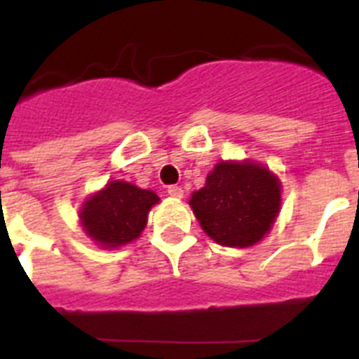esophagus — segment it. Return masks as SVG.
<instances>
[{"instance_id": "34e87169", "label": "esophagus", "mask_w": 359, "mask_h": 359, "mask_svg": "<svg viewBox=\"0 0 359 359\" xmlns=\"http://www.w3.org/2000/svg\"><path fill=\"white\" fill-rule=\"evenodd\" d=\"M167 192H169L170 198H174V199H182V198H183V190H182V187L170 185L169 189H167Z\"/></svg>"}]
</instances>
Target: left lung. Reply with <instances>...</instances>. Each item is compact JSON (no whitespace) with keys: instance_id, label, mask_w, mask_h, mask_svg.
Segmentation results:
<instances>
[{"instance_id":"8db88e82","label":"left lung","mask_w":359,"mask_h":359,"mask_svg":"<svg viewBox=\"0 0 359 359\" xmlns=\"http://www.w3.org/2000/svg\"><path fill=\"white\" fill-rule=\"evenodd\" d=\"M189 205L210 239L246 248L273 226L280 210V182L255 161H221Z\"/></svg>"}]
</instances>
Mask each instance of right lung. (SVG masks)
Instances as JSON below:
<instances>
[{"label": "right lung", "mask_w": 359, "mask_h": 359, "mask_svg": "<svg viewBox=\"0 0 359 359\" xmlns=\"http://www.w3.org/2000/svg\"><path fill=\"white\" fill-rule=\"evenodd\" d=\"M160 198L128 182H109L86 199L79 214L84 231L102 248H118L140 237L147 214Z\"/></svg>", "instance_id": "add662e5"}]
</instances>
